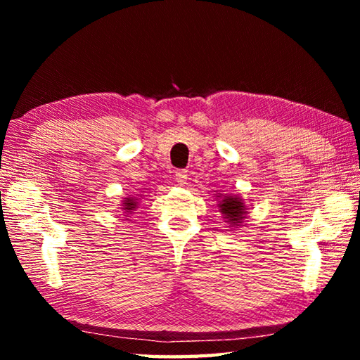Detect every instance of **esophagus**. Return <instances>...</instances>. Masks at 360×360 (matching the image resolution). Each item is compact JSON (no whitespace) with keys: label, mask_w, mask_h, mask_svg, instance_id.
I'll list each match as a JSON object with an SVG mask.
<instances>
[{"label":"esophagus","mask_w":360,"mask_h":360,"mask_svg":"<svg viewBox=\"0 0 360 360\" xmlns=\"http://www.w3.org/2000/svg\"><path fill=\"white\" fill-rule=\"evenodd\" d=\"M187 176H188L187 172H176L174 179L179 186H184V184H187Z\"/></svg>","instance_id":"esophagus-1"}]
</instances>
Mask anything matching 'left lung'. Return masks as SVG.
<instances>
[{
	"label": "left lung",
	"mask_w": 360,
	"mask_h": 360,
	"mask_svg": "<svg viewBox=\"0 0 360 360\" xmlns=\"http://www.w3.org/2000/svg\"><path fill=\"white\" fill-rule=\"evenodd\" d=\"M219 212H221L229 227L238 230L245 219H248V205L238 193H214Z\"/></svg>",
	"instance_id": "left-lung-1"
}]
</instances>
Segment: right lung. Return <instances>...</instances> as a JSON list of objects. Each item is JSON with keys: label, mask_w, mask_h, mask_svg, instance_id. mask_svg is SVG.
I'll list each match as a JSON object with an SVG mask.
<instances>
[{"label": "right lung", "mask_w": 360, "mask_h": 360, "mask_svg": "<svg viewBox=\"0 0 360 360\" xmlns=\"http://www.w3.org/2000/svg\"><path fill=\"white\" fill-rule=\"evenodd\" d=\"M139 200H141V193H136V197L135 195L124 197V200H122V203H120V210H122V212H124L125 217H130L133 212L136 211Z\"/></svg>", "instance_id": "right-lung-1"}]
</instances>
